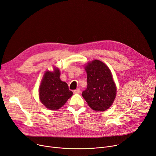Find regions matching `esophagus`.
<instances>
[{
	"label": "esophagus",
	"mask_w": 156,
	"mask_h": 156,
	"mask_svg": "<svg viewBox=\"0 0 156 156\" xmlns=\"http://www.w3.org/2000/svg\"><path fill=\"white\" fill-rule=\"evenodd\" d=\"M73 93H75V94H79V93H80V89L78 88V89L74 90L73 91Z\"/></svg>",
	"instance_id": "34e87169"
}]
</instances>
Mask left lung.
<instances>
[{
    "label": "left lung",
    "instance_id": "left-lung-1",
    "mask_svg": "<svg viewBox=\"0 0 156 156\" xmlns=\"http://www.w3.org/2000/svg\"><path fill=\"white\" fill-rule=\"evenodd\" d=\"M87 89L82 96L96 111H104L112 105L116 96V87L109 68L102 62L94 60L85 66Z\"/></svg>",
    "mask_w": 156,
    "mask_h": 156
}]
</instances>
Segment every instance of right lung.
<instances>
[{"label": "right lung", "instance_id": "right-lung-1", "mask_svg": "<svg viewBox=\"0 0 156 156\" xmlns=\"http://www.w3.org/2000/svg\"><path fill=\"white\" fill-rule=\"evenodd\" d=\"M58 68H54L53 72L47 71L39 88V98L41 103L50 110H56L62 107L73 92L68 88L66 83L60 78Z\"/></svg>", "mask_w": 156, "mask_h": 156}]
</instances>
